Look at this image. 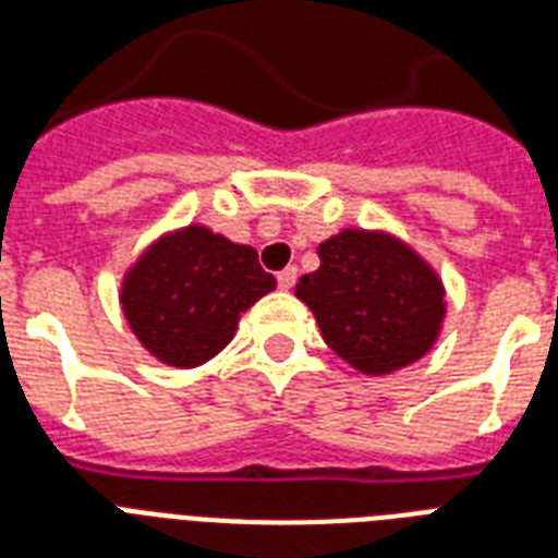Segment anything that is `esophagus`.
<instances>
[{
    "instance_id": "obj_1",
    "label": "esophagus",
    "mask_w": 558,
    "mask_h": 558,
    "mask_svg": "<svg viewBox=\"0 0 558 558\" xmlns=\"http://www.w3.org/2000/svg\"><path fill=\"white\" fill-rule=\"evenodd\" d=\"M298 280V269L295 266H287L283 271H278V287L280 289H292Z\"/></svg>"
}]
</instances>
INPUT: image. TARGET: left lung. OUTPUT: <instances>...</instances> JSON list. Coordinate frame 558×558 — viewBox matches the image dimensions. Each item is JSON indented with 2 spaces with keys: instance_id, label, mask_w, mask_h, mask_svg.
<instances>
[{
  "instance_id": "left-lung-1",
  "label": "left lung",
  "mask_w": 558,
  "mask_h": 558,
  "mask_svg": "<svg viewBox=\"0 0 558 558\" xmlns=\"http://www.w3.org/2000/svg\"><path fill=\"white\" fill-rule=\"evenodd\" d=\"M318 266L295 283L330 351L368 377L418 363L441 333L445 283L389 231L345 228L318 245Z\"/></svg>"
}]
</instances>
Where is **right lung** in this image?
<instances>
[{
  "instance_id": "obj_1",
  "label": "right lung",
  "mask_w": 558,
  "mask_h": 558,
  "mask_svg": "<svg viewBox=\"0 0 558 558\" xmlns=\"http://www.w3.org/2000/svg\"><path fill=\"white\" fill-rule=\"evenodd\" d=\"M275 287L251 245L195 222L140 254L122 278L119 304L148 354L172 368H195L231 342L242 313Z\"/></svg>"
}]
</instances>
